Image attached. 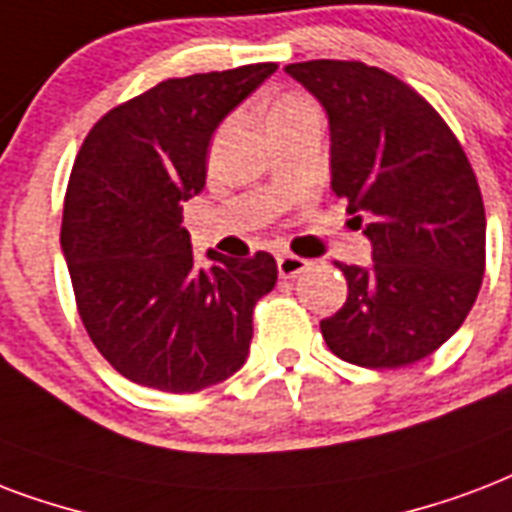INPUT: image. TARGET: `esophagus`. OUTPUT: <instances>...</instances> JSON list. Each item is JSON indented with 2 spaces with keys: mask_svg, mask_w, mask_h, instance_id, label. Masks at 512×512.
Returning a JSON list of instances; mask_svg holds the SVG:
<instances>
[{
  "mask_svg": "<svg viewBox=\"0 0 512 512\" xmlns=\"http://www.w3.org/2000/svg\"><path fill=\"white\" fill-rule=\"evenodd\" d=\"M276 265H279V276H282V279H295V276H300V273L306 271L308 260H303V257L298 255H279Z\"/></svg>",
  "mask_w": 512,
  "mask_h": 512,
  "instance_id": "esophagus-1",
  "label": "esophagus"
}]
</instances>
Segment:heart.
Listing matches in <instances>:
<instances>
[{"instance_id":"1","label":"heart","mask_w":512,"mask_h":512,"mask_svg":"<svg viewBox=\"0 0 512 512\" xmlns=\"http://www.w3.org/2000/svg\"><path fill=\"white\" fill-rule=\"evenodd\" d=\"M311 107V101L303 99V96H282V99L276 101L271 109V117L268 120H276V117L292 115V112H300V109Z\"/></svg>"}]
</instances>
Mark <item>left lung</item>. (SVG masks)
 <instances>
[{"label":"left lung","instance_id":"1","mask_svg":"<svg viewBox=\"0 0 512 512\" xmlns=\"http://www.w3.org/2000/svg\"><path fill=\"white\" fill-rule=\"evenodd\" d=\"M322 104L330 187L370 241V265H341L349 298L322 335L360 368H403L462 327L483 282L478 179L443 117L395 74L360 61L284 66Z\"/></svg>","mask_w":512,"mask_h":512}]
</instances>
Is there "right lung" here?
I'll use <instances>...</instances> for the list:
<instances>
[{
	"label": "right lung",
	"instance_id": "right-lung-1",
	"mask_svg": "<svg viewBox=\"0 0 512 512\" xmlns=\"http://www.w3.org/2000/svg\"><path fill=\"white\" fill-rule=\"evenodd\" d=\"M273 72L249 64L163 80L85 136L61 252L85 330L128 381L187 395L247 362L252 311L276 284V260L209 249L198 265L182 204L204 190L214 131Z\"/></svg>",
	"mask_w": 512,
	"mask_h": 512
}]
</instances>
